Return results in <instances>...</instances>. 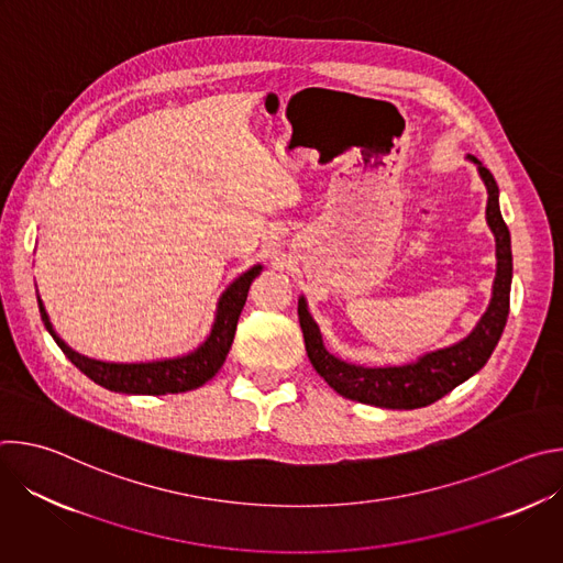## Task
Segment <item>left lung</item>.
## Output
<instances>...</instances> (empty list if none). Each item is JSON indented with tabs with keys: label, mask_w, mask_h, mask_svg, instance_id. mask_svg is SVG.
<instances>
[{
	"label": "left lung",
	"mask_w": 563,
	"mask_h": 563,
	"mask_svg": "<svg viewBox=\"0 0 563 563\" xmlns=\"http://www.w3.org/2000/svg\"><path fill=\"white\" fill-rule=\"evenodd\" d=\"M470 163L476 165V172L488 189L486 220L497 243V276L493 283V298L488 309L478 318L474 330L441 350L428 352L412 363L404 365H383L365 367L341 361L328 352L323 336L309 313L305 296L298 298V320L305 339L307 356L313 369L328 380L341 396L358 400L365 406L387 408V410H417L426 408L456 385L474 376L484 367L495 352L506 320L510 311V285H512V250H510V231L501 218L499 209V187L495 176L478 163L474 155H467Z\"/></svg>",
	"instance_id": "obj_1"
}]
</instances>
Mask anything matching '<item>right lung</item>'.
Masks as SVG:
<instances>
[{"label":"right lung","mask_w":563,"mask_h":563,"mask_svg":"<svg viewBox=\"0 0 563 563\" xmlns=\"http://www.w3.org/2000/svg\"><path fill=\"white\" fill-rule=\"evenodd\" d=\"M261 272H263V265L258 263L227 285V289L220 294V298L216 302V316L211 323V332L196 350H191L189 354H183V356L146 361V363H109V361L89 358L85 354L75 352L55 332L40 294H37V305H40L44 328L48 330L53 341L59 345V350L66 354V358L79 372L87 374L93 383H98L111 391H122V394H148V396L178 394V391H189V389L205 385L222 367V363L231 350L238 318L247 300L250 285Z\"/></svg>","instance_id":"add662e5"}]
</instances>
